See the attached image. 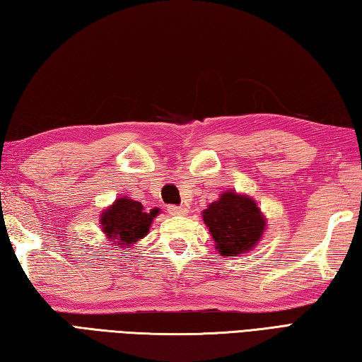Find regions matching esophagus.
I'll list each match as a JSON object with an SVG mask.
<instances>
[{"mask_svg": "<svg viewBox=\"0 0 362 362\" xmlns=\"http://www.w3.org/2000/svg\"><path fill=\"white\" fill-rule=\"evenodd\" d=\"M168 213L173 214V216H184V214L187 213V208L186 206H175V204H170Z\"/></svg>", "mask_w": 362, "mask_h": 362, "instance_id": "obj_1", "label": "esophagus"}]
</instances>
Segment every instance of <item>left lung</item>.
Returning <instances> with one entry per match:
<instances>
[{
    "label": "left lung",
    "mask_w": 362,
    "mask_h": 362,
    "mask_svg": "<svg viewBox=\"0 0 362 362\" xmlns=\"http://www.w3.org/2000/svg\"><path fill=\"white\" fill-rule=\"evenodd\" d=\"M202 216L222 257H236L255 247L266 227L255 200L233 190L221 194Z\"/></svg>",
    "instance_id": "8db88e82"
}]
</instances>
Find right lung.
<instances>
[{
    "instance_id": "right-lung-1",
    "label": "right lung",
    "mask_w": 362,
    "mask_h": 362,
    "mask_svg": "<svg viewBox=\"0 0 362 362\" xmlns=\"http://www.w3.org/2000/svg\"><path fill=\"white\" fill-rule=\"evenodd\" d=\"M158 214V208L146 213L140 202L121 197L100 214L102 231L108 240H118V245H132L148 235Z\"/></svg>"
}]
</instances>
